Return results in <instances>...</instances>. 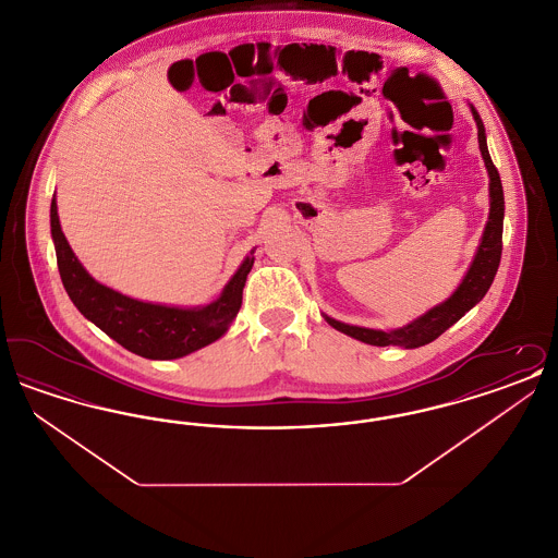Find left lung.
Returning a JSON list of instances; mask_svg holds the SVG:
<instances>
[{
	"mask_svg": "<svg viewBox=\"0 0 558 558\" xmlns=\"http://www.w3.org/2000/svg\"><path fill=\"white\" fill-rule=\"evenodd\" d=\"M471 112L477 123L478 150H481V157H483L487 175H489V215H487V223H485L483 236L478 242L477 253L473 257V264L466 269L462 282L444 303L430 307L423 316L412 319L405 326L393 328V330H374V328H364V326H351V324L339 322V319L324 314V319L339 332H343L351 339H357L366 345H396L403 347V349H416V347L435 341L439 335H444L451 324H456L469 310H473L485 296V292L489 291L494 276L500 266V257H502L505 192H502L500 173H498L496 165L492 162L489 150H487L483 121L473 105H471Z\"/></svg>",
	"mask_w": 558,
	"mask_h": 558,
	"instance_id": "obj_1",
	"label": "left lung"
}]
</instances>
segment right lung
I'll list each match as a JSON object with an SVG mask.
<instances>
[{
	"mask_svg": "<svg viewBox=\"0 0 558 558\" xmlns=\"http://www.w3.org/2000/svg\"><path fill=\"white\" fill-rule=\"evenodd\" d=\"M53 248L62 284L75 307L110 339L148 360H178L221 339L242 305V289L253 267V253L244 257L221 294L201 307H175L150 303L100 284L81 266L69 240L64 239L56 194L50 207Z\"/></svg>",
	"mask_w": 558,
	"mask_h": 558,
	"instance_id": "1",
	"label": "right lung"
}]
</instances>
